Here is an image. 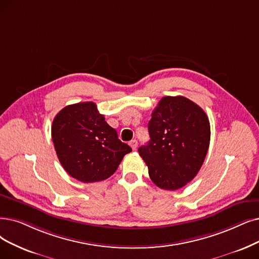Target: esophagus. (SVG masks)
Segmentation results:
<instances>
[{
	"mask_svg": "<svg viewBox=\"0 0 259 259\" xmlns=\"http://www.w3.org/2000/svg\"><path fill=\"white\" fill-rule=\"evenodd\" d=\"M130 146L133 150H136V148L138 147V141L136 139H133L130 141Z\"/></svg>",
	"mask_w": 259,
	"mask_h": 259,
	"instance_id": "esophagus-1",
	"label": "esophagus"
}]
</instances>
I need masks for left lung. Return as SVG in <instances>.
<instances>
[{
  "mask_svg": "<svg viewBox=\"0 0 259 259\" xmlns=\"http://www.w3.org/2000/svg\"><path fill=\"white\" fill-rule=\"evenodd\" d=\"M150 141L138 149L157 187L177 190L191 182L207 154L210 124L205 111L189 99L164 97L152 112Z\"/></svg>",
  "mask_w": 259,
  "mask_h": 259,
  "instance_id": "8db88e82",
  "label": "left lung"
}]
</instances>
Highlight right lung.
Instances as JSON below:
<instances>
[{"mask_svg":"<svg viewBox=\"0 0 259 259\" xmlns=\"http://www.w3.org/2000/svg\"><path fill=\"white\" fill-rule=\"evenodd\" d=\"M52 139L61 165L82 183L108 179L124 155L132 152L94 102L76 103L61 109L52 124Z\"/></svg>","mask_w":259,"mask_h":259,"instance_id":"obj_1","label":"right lung"}]
</instances>
